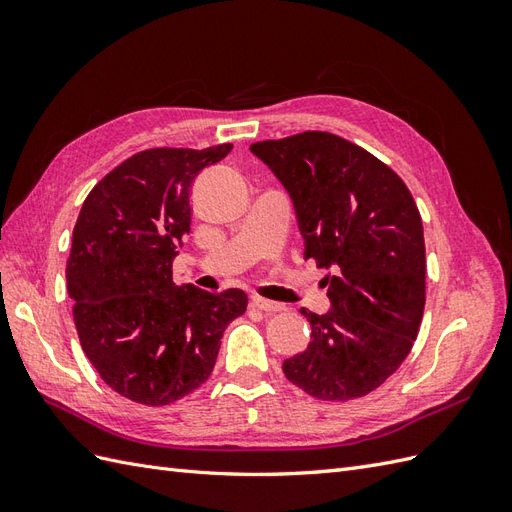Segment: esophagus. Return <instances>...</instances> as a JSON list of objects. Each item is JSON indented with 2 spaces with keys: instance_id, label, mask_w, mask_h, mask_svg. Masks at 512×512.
Masks as SVG:
<instances>
[{
  "instance_id": "obj_1",
  "label": "esophagus",
  "mask_w": 512,
  "mask_h": 512,
  "mask_svg": "<svg viewBox=\"0 0 512 512\" xmlns=\"http://www.w3.org/2000/svg\"><path fill=\"white\" fill-rule=\"evenodd\" d=\"M250 305H252V307H256V309H262V312H269V314L282 312V309H286L282 303H275V301L262 299V297H252V299H250Z\"/></svg>"
}]
</instances>
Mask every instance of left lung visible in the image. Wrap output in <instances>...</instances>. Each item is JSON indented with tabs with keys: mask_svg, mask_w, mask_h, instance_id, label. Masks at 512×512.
Returning a JSON list of instances; mask_svg holds the SVG:
<instances>
[{
	"mask_svg": "<svg viewBox=\"0 0 512 512\" xmlns=\"http://www.w3.org/2000/svg\"><path fill=\"white\" fill-rule=\"evenodd\" d=\"M250 151L286 188L305 258L329 271L331 309H301L312 342L284 361V374L316 399L363 397L395 374L421 327V213L397 173L331 132L262 141Z\"/></svg>",
	"mask_w": 512,
	"mask_h": 512,
	"instance_id": "obj_1",
	"label": "left lung"
}]
</instances>
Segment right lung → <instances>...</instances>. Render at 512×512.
Instances as JSON below:
<instances>
[{
  "label": "right lung",
  "instance_id": "right-lung-1",
  "mask_svg": "<svg viewBox=\"0 0 512 512\" xmlns=\"http://www.w3.org/2000/svg\"><path fill=\"white\" fill-rule=\"evenodd\" d=\"M232 145L147 149L111 170L81 207L66 267L87 359L136 404L166 406L213 371L220 339L247 307L239 288L177 286L173 260L190 232V188Z\"/></svg>",
  "mask_w": 512,
  "mask_h": 512
}]
</instances>
